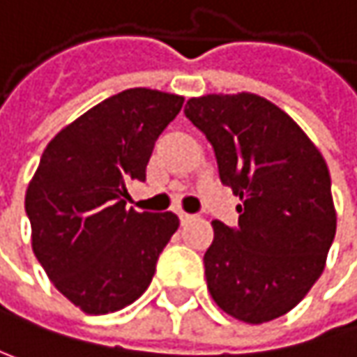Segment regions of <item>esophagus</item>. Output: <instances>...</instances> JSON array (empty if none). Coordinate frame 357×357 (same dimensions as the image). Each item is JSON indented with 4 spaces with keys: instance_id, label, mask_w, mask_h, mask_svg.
<instances>
[{
    "instance_id": "1",
    "label": "esophagus",
    "mask_w": 357,
    "mask_h": 357,
    "mask_svg": "<svg viewBox=\"0 0 357 357\" xmlns=\"http://www.w3.org/2000/svg\"><path fill=\"white\" fill-rule=\"evenodd\" d=\"M178 217H181V223H183V225H187L189 221H192V219H195V215H191V213H185V211H181V213H178Z\"/></svg>"
}]
</instances>
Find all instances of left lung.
I'll use <instances>...</instances> for the list:
<instances>
[{
  "mask_svg": "<svg viewBox=\"0 0 357 357\" xmlns=\"http://www.w3.org/2000/svg\"><path fill=\"white\" fill-rule=\"evenodd\" d=\"M185 114L211 142L221 183L242 201L236 227L213 221L207 289L243 323L280 317L317 282L335 238L327 162L293 117L260 95L192 97Z\"/></svg>",
  "mask_w": 357,
  "mask_h": 357,
  "instance_id": "left-lung-1",
  "label": "left lung"
}]
</instances>
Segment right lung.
<instances>
[{
    "mask_svg": "<svg viewBox=\"0 0 357 357\" xmlns=\"http://www.w3.org/2000/svg\"><path fill=\"white\" fill-rule=\"evenodd\" d=\"M185 97L128 89L63 128L42 152L26 191L32 250L50 282L83 313L132 305L152 282L178 217L126 207L146 181L154 144Z\"/></svg>",
    "mask_w": 357,
    "mask_h": 357,
    "instance_id": "1",
    "label": "right lung"
}]
</instances>
